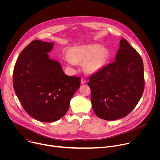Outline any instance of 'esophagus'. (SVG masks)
<instances>
[{
    "label": "esophagus",
    "instance_id": "1",
    "mask_svg": "<svg viewBox=\"0 0 160 160\" xmlns=\"http://www.w3.org/2000/svg\"><path fill=\"white\" fill-rule=\"evenodd\" d=\"M86 80H85L84 78H81V83L82 84H84V83H86Z\"/></svg>",
    "mask_w": 160,
    "mask_h": 160
}]
</instances>
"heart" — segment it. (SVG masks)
<instances>
[{"instance_id": "b5f03b06", "label": "heart", "mask_w": 160, "mask_h": 160, "mask_svg": "<svg viewBox=\"0 0 160 160\" xmlns=\"http://www.w3.org/2000/svg\"><path fill=\"white\" fill-rule=\"evenodd\" d=\"M109 57L108 51L99 44H92L77 47L73 49L72 54L64 56L66 61L75 66L77 62H84L85 68L88 73H96L106 64Z\"/></svg>"}]
</instances>
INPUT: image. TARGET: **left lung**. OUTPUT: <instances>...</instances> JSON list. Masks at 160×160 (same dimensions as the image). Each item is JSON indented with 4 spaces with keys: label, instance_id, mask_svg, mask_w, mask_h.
<instances>
[{
    "label": "left lung",
    "instance_id": "obj_1",
    "mask_svg": "<svg viewBox=\"0 0 160 160\" xmlns=\"http://www.w3.org/2000/svg\"><path fill=\"white\" fill-rule=\"evenodd\" d=\"M144 83L142 59L122 38L115 61L89 77L95 114L105 120L125 117L141 99Z\"/></svg>",
    "mask_w": 160,
    "mask_h": 160
}]
</instances>
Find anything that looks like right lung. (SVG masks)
<instances>
[{
    "instance_id": "obj_1",
    "label": "right lung",
    "mask_w": 160,
    "mask_h": 160,
    "mask_svg": "<svg viewBox=\"0 0 160 160\" xmlns=\"http://www.w3.org/2000/svg\"><path fill=\"white\" fill-rule=\"evenodd\" d=\"M54 43L33 40L22 51L13 71V87L22 108L33 118L54 122L61 118L80 86V78L68 76L48 54Z\"/></svg>"
}]
</instances>
